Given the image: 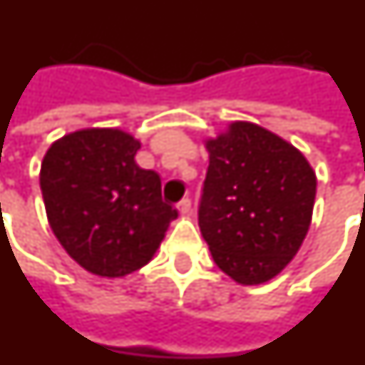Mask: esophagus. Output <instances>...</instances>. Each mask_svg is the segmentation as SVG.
<instances>
[{"label":"esophagus","instance_id":"34e87169","mask_svg":"<svg viewBox=\"0 0 365 365\" xmlns=\"http://www.w3.org/2000/svg\"><path fill=\"white\" fill-rule=\"evenodd\" d=\"M178 210H180L182 215H189V213H191V198H183V200H180Z\"/></svg>","mask_w":365,"mask_h":365}]
</instances>
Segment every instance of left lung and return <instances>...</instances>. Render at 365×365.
<instances>
[{
	"label": "left lung",
	"instance_id": "1",
	"mask_svg": "<svg viewBox=\"0 0 365 365\" xmlns=\"http://www.w3.org/2000/svg\"><path fill=\"white\" fill-rule=\"evenodd\" d=\"M206 148L198 226L211 256L243 286L271 280L308 234L314 170L295 146L250 122H234Z\"/></svg>",
	"mask_w": 365,
	"mask_h": 365
}]
</instances>
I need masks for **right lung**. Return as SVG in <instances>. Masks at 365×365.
Returning <instances> with one entry per match:
<instances>
[{
    "label": "right lung",
    "mask_w": 365,
    "mask_h": 365,
    "mask_svg": "<svg viewBox=\"0 0 365 365\" xmlns=\"http://www.w3.org/2000/svg\"><path fill=\"white\" fill-rule=\"evenodd\" d=\"M140 143L120 130L91 128L46 152L41 189L63 249L98 277H124L152 259L178 211L161 178L135 163Z\"/></svg>",
    "instance_id": "add662e5"
}]
</instances>
